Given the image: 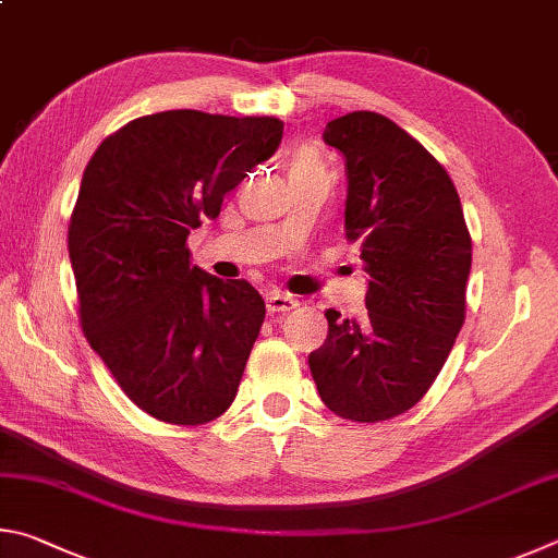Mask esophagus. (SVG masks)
Masks as SVG:
<instances>
[{"label":"esophagus","instance_id":"esophagus-1","mask_svg":"<svg viewBox=\"0 0 558 558\" xmlns=\"http://www.w3.org/2000/svg\"><path fill=\"white\" fill-rule=\"evenodd\" d=\"M296 306H299V301L291 294H284V291H271V294L267 296V311L271 316L287 314V311H294Z\"/></svg>","mask_w":558,"mask_h":558}]
</instances>
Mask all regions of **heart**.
<instances>
[{"instance_id": "b5f03b06", "label": "heart", "mask_w": 558, "mask_h": 558, "mask_svg": "<svg viewBox=\"0 0 558 558\" xmlns=\"http://www.w3.org/2000/svg\"><path fill=\"white\" fill-rule=\"evenodd\" d=\"M299 171H324V161H320L316 149L301 146V149L294 151V156H291V173Z\"/></svg>"}]
</instances>
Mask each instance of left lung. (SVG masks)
Instances as JSON below:
<instances>
[{"mask_svg":"<svg viewBox=\"0 0 558 558\" xmlns=\"http://www.w3.org/2000/svg\"><path fill=\"white\" fill-rule=\"evenodd\" d=\"M324 140L345 156V238L360 242L369 284L360 320L326 311L308 367L330 412L377 424L409 412L441 373L465 320L473 242L444 163L385 114L338 117Z\"/></svg>","mask_w":558,"mask_h":558,"instance_id":"8db88e82","label":"left lung"}]
</instances>
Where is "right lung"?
I'll return each mask as SVG.
<instances>
[{"instance_id": "1", "label": "right lung", "mask_w": 558, "mask_h": 558, "mask_svg": "<svg viewBox=\"0 0 558 558\" xmlns=\"http://www.w3.org/2000/svg\"><path fill=\"white\" fill-rule=\"evenodd\" d=\"M281 132L277 117L156 112L112 132L85 166L68 222L81 328L159 422L208 424L238 395L264 301L250 281L193 267L185 240Z\"/></svg>"}]
</instances>
